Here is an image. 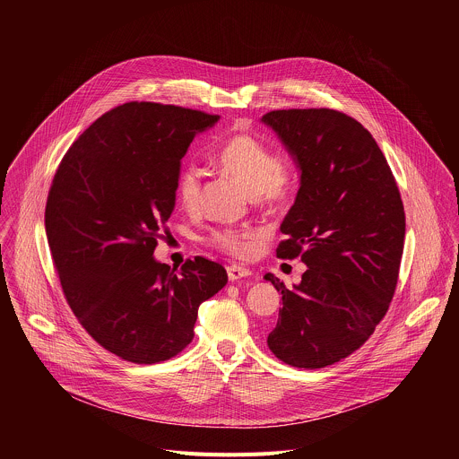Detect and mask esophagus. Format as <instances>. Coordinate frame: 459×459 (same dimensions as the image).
<instances>
[{"mask_svg":"<svg viewBox=\"0 0 459 459\" xmlns=\"http://www.w3.org/2000/svg\"><path fill=\"white\" fill-rule=\"evenodd\" d=\"M226 270H228V279L230 281H240V279L251 275V270L246 268V266H240V264H230Z\"/></svg>","mask_w":459,"mask_h":459,"instance_id":"esophagus-1","label":"esophagus"}]
</instances>
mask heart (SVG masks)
Listing matches in <instances>:
<instances>
[{"instance_id": "obj_1", "label": "heart", "mask_w": 459, "mask_h": 459, "mask_svg": "<svg viewBox=\"0 0 459 459\" xmlns=\"http://www.w3.org/2000/svg\"><path fill=\"white\" fill-rule=\"evenodd\" d=\"M219 169L242 184L262 206L282 203L295 186L291 164L275 159L272 150L247 132H235L221 141L215 150ZM201 193V169L186 166L178 177L177 195L186 210H195ZM262 242L256 230H224L212 235V244L237 258H251Z\"/></svg>"}]
</instances>
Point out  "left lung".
Instances as JSON below:
<instances>
[{
	"label": "left lung",
	"mask_w": 459,
	"mask_h": 459,
	"mask_svg": "<svg viewBox=\"0 0 459 459\" xmlns=\"http://www.w3.org/2000/svg\"><path fill=\"white\" fill-rule=\"evenodd\" d=\"M275 132L300 171L277 256H300L307 270L286 288L266 344L293 368L320 369L359 350L385 316L397 284L404 208L393 171L373 139L333 109L270 111Z\"/></svg>",
	"instance_id": "1"
}]
</instances>
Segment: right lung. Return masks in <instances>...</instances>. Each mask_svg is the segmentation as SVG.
I'll return each mask as SVG.
<instances>
[{
    "label": "right lung",
    "mask_w": 459,
    "mask_h": 459,
    "mask_svg": "<svg viewBox=\"0 0 459 459\" xmlns=\"http://www.w3.org/2000/svg\"><path fill=\"white\" fill-rule=\"evenodd\" d=\"M219 118L124 104L74 141L55 175L46 235L66 302L100 346L129 362L180 353L201 302L228 282L222 264L201 256L180 270L153 258L175 210L182 157Z\"/></svg>",
    "instance_id": "add662e5"
}]
</instances>
